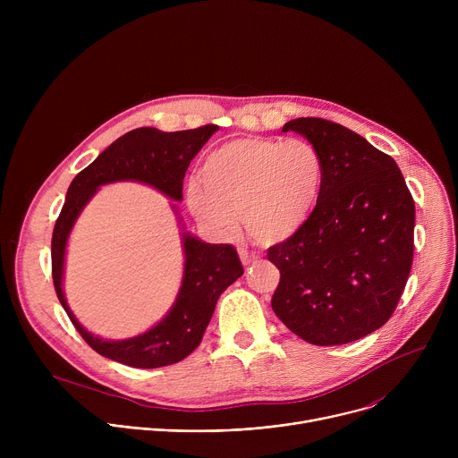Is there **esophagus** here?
<instances>
[{"mask_svg":"<svg viewBox=\"0 0 458 458\" xmlns=\"http://www.w3.org/2000/svg\"><path fill=\"white\" fill-rule=\"evenodd\" d=\"M239 257H241V263H242L244 267H250V265H255V263H257V255L250 253V251L244 250V248H239Z\"/></svg>","mask_w":458,"mask_h":458,"instance_id":"obj_1","label":"esophagus"}]
</instances>
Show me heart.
Here are the masks:
<instances>
[{"label": "heart", "instance_id": "heart-1", "mask_svg": "<svg viewBox=\"0 0 458 458\" xmlns=\"http://www.w3.org/2000/svg\"><path fill=\"white\" fill-rule=\"evenodd\" d=\"M201 182L186 186L191 216L219 237H233L242 217L248 235L265 246L290 241L320 203L326 163L306 140L235 138L208 154Z\"/></svg>", "mask_w": 458, "mask_h": 458}]
</instances>
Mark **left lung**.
<instances>
[{"label":"left lung","instance_id":"1","mask_svg":"<svg viewBox=\"0 0 458 458\" xmlns=\"http://www.w3.org/2000/svg\"><path fill=\"white\" fill-rule=\"evenodd\" d=\"M313 143L326 182L311 221L268 250L286 328L315 346L353 343L387 322L413 263L415 203L401 168L353 130L320 117L283 126Z\"/></svg>","mask_w":458,"mask_h":458}]
</instances>
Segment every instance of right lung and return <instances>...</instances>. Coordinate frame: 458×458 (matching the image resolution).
<instances>
[{"mask_svg": "<svg viewBox=\"0 0 458 458\" xmlns=\"http://www.w3.org/2000/svg\"><path fill=\"white\" fill-rule=\"evenodd\" d=\"M217 130L219 126L216 124L181 132H161L152 126L130 130L71 182L52 233V279L61 306L69 313L80 335L99 355L132 368H161L182 360L201 344L221 293L242 276L244 270L233 246L210 244L182 230L184 270L172 308L150 330L121 341H108L90 334L69 308L63 292L67 242L78 217L96 191L110 182L136 181L179 203L190 161ZM170 207L182 228L177 207L174 203Z\"/></svg>", "mask_w": 458, "mask_h": 458, "instance_id": "obj_1", "label": "right lung"}]
</instances>
